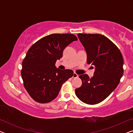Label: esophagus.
Wrapping results in <instances>:
<instances>
[{
  "mask_svg": "<svg viewBox=\"0 0 133 133\" xmlns=\"http://www.w3.org/2000/svg\"><path fill=\"white\" fill-rule=\"evenodd\" d=\"M78 76H78L77 74L76 73V72H74L73 76H72V77H73V78H77V77H78Z\"/></svg>",
  "mask_w": 133,
  "mask_h": 133,
  "instance_id": "34e87169",
  "label": "esophagus"
}]
</instances>
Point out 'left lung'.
I'll return each mask as SVG.
<instances>
[{"label":"left lung","instance_id":"8db88e82","mask_svg":"<svg viewBox=\"0 0 133 133\" xmlns=\"http://www.w3.org/2000/svg\"><path fill=\"white\" fill-rule=\"evenodd\" d=\"M77 36L86 50L87 63L94 66L95 71L91 79L86 74L79 76L82 84L75 92L83 102L96 104L106 99L119 83L123 73V57L117 46L105 36L86 33Z\"/></svg>","mask_w":133,"mask_h":133}]
</instances>
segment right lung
<instances>
[{
	"instance_id": "obj_1",
	"label": "right lung",
	"mask_w": 133,
	"mask_h": 133,
	"mask_svg": "<svg viewBox=\"0 0 133 133\" xmlns=\"http://www.w3.org/2000/svg\"><path fill=\"white\" fill-rule=\"evenodd\" d=\"M77 38L72 34H52L42 38L29 49L22 62L23 86L37 102L48 103L57 97L61 87L73 76L71 70L56 68L68 45Z\"/></svg>"
}]
</instances>
